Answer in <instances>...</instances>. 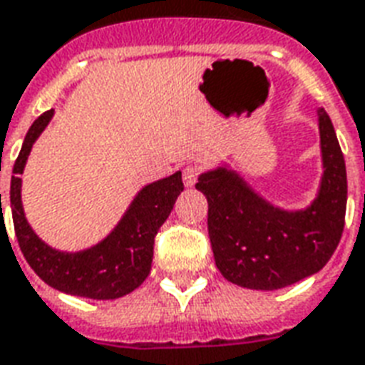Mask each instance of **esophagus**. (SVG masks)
Returning <instances> with one entry per match:
<instances>
[{
	"instance_id": "esophagus-1",
	"label": "esophagus",
	"mask_w": 365,
	"mask_h": 365,
	"mask_svg": "<svg viewBox=\"0 0 365 365\" xmlns=\"http://www.w3.org/2000/svg\"><path fill=\"white\" fill-rule=\"evenodd\" d=\"M199 178V168L197 166H185L183 168V185L185 187H193Z\"/></svg>"
}]
</instances>
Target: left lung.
Returning a JSON list of instances; mask_svg holds the SVG:
<instances>
[{
  "label": "left lung",
  "mask_w": 365,
  "mask_h": 365,
  "mask_svg": "<svg viewBox=\"0 0 365 365\" xmlns=\"http://www.w3.org/2000/svg\"><path fill=\"white\" fill-rule=\"evenodd\" d=\"M322 180L306 208L264 199L227 164L202 172L195 187L208 201V237L227 282L275 291L318 274L337 249L346 212V166L329 115L318 108Z\"/></svg>",
  "instance_id": "1"
}]
</instances>
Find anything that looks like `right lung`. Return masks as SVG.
<instances>
[{"instance_id": "obj_1", "label": "right lung", "mask_w": 365, "mask_h": 365, "mask_svg": "<svg viewBox=\"0 0 365 365\" xmlns=\"http://www.w3.org/2000/svg\"><path fill=\"white\" fill-rule=\"evenodd\" d=\"M53 118V108L38 116L28 130L11 178V212L19 247L49 287L83 299L113 300L132 293L151 272L155 235L170 216L178 195L183 191L182 172L141 187L107 237L90 249L66 252L41 241L28 224L22 208L21 174L36 139ZM1 207V193H0Z\"/></svg>"}]
</instances>
